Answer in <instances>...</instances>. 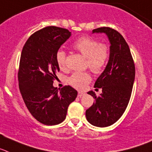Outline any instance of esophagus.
Returning <instances> with one entry per match:
<instances>
[{
	"instance_id": "obj_1",
	"label": "esophagus",
	"mask_w": 152,
	"mask_h": 152,
	"mask_svg": "<svg viewBox=\"0 0 152 152\" xmlns=\"http://www.w3.org/2000/svg\"><path fill=\"white\" fill-rule=\"evenodd\" d=\"M85 96V93H83V92H78V96H79V97H82V96Z\"/></svg>"
}]
</instances>
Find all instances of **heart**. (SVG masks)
<instances>
[{
  "label": "heart",
  "instance_id": "b5f03b06",
  "mask_svg": "<svg viewBox=\"0 0 152 152\" xmlns=\"http://www.w3.org/2000/svg\"><path fill=\"white\" fill-rule=\"evenodd\" d=\"M72 47L86 58L87 65L93 72H100L106 65L109 56V48L106 45L100 44L98 40L91 37H83L77 39ZM66 57L64 51H57L56 62L60 68L65 66ZM90 81L91 76L88 72H74L68 80L69 83L78 89H83Z\"/></svg>",
  "mask_w": 152,
  "mask_h": 152
}]
</instances>
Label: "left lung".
<instances>
[{"mask_svg":"<svg viewBox=\"0 0 152 152\" xmlns=\"http://www.w3.org/2000/svg\"><path fill=\"white\" fill-rule=\"evenodd\" d=\"M92 34H105L109 39V57L107 65L95 83V88H101L97 97L93 91L87 93L96 99L86 111V117L91 125L107 127L116 122L126 109L131 97L135 76V68L129 45L123 37L109 27H100Z\"/></svg>","mask_w":152,"mask_h":152,"instance_id":"8db88e82","label":"left lung"}]
</instances>
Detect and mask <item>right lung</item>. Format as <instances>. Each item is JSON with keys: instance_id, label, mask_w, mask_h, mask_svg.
<instances>
[{"instance_id": "obj_1", "label": "right lung", "mask_w": 152, "mask_h": 152, "mask_svg": "<svg viewBox=\"0 0 152 152\" xmlns=\"http://www.w3.org/2000/svg\"><path fill=\"white\" fill-rule=\"evenodd\" d=\"M70 37L66 29L45 27L29 37L21 53L18 72L21 96L29 112L44 125L64 121L69 105L77 96V91L69 86L60 89L53 85L60 71L56 53Z\"/></svg>"}]
</instances>
